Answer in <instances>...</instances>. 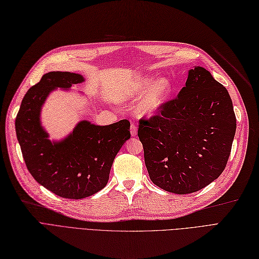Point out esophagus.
<instances>
[{"mask_svg": "<svg viewBox=\"0 0 259 259\" xmlns=\"http://www.w3.org/2000/svg\"><path fill=\"white\" fill-rule=\"evenodd\" d=\"M130 132H131L132 137H136L138 135V128L135 123H132L130 126Z\"/></svg>", "mask_w": 259, "mask_h": 259, "instance_id": "esophagus-1", "label": "esophagus"}]
</instances>
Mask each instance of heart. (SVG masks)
Here are the masks:
<instances>
[{"instance_id":"obj_1","label":"heart","mask_w":259,"mask_h":259,"mask_svg":"<svg viewBox=\"0 0 259 259\" xmlns=\"http://www.w3.org/2000/svg\"><path fill=\"white\" fill-rule=\"evenodd\" d=\"M173 94V82L168 77L153 79L151 75L144 74L133 79L122 90V101H135L140 99L137 110L141 116L152 117L162 111Z\"/></svg>"}]
</instances>
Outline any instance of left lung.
Masks as SVG:
<instances>
[{
    "label": "left lung",
    "instance_id": "8db88e82",
    "mask_svg": "<svg viewBox=\"0 0 259 259\" xmlns=\"http://www.w3.org/2000/svg\"><path fill=\"white\" fill-rule=\"evenodd\" d=\"M236 128L227 89L202 66H194L179 96L159 115L140 120L149 178L178 195L204 188L226 166Z\"/></svg>",
    "mask_w": 259,
    "mask_h": 259
}]
</instances>
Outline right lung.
Masks as SVG:
<instances>
[{
    "label": "right lung",
    "instance_id": "1",
    "mask_svg": "<svg viewBox=\"0 0 259 259\" xmlns=\"http://www.w3.org/2000/svg\"><path fill=\"white\" fill-rule=\"evenodd\" d=\"M84 81L85 77L77 73L44 74L22 99L15 122L23 159L32 177L55 195L68 199L86 198L104 188L116 155L130 139L127 119L107 126L84 119L64 138L49 139L40 119L47 98L58 88L68 91Z\"/></svg>",
    "mask_w": 259,
    "mask_h": 259
}]
</instances>
